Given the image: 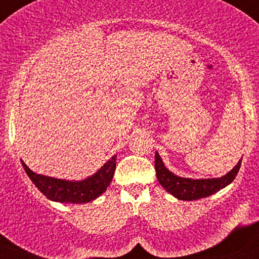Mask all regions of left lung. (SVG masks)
<instances>
[{"label":"left lung","instance_id":"left-lung-1","mask_svg":"<svg viewBox=\"0 0 259 259\" xmlns=\"http://www.w3.org/2000/svg\"><path fill=\"white\" fill-rule=\"evenodd\" d=\"M241 162L236 164L227 175L221 178H211V180H190V178H182L175 176L172 172L164 167L158 152L155 155V169L157 180L160 184L167 192L171 193L176 198L181 200H197V199L206 198L214 194L220 189L229 186L235 177L237 176L238 169L241 167Z\"/></svg>","mask_w":259,"mask_h":259}]
</instances>
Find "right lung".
<instances>
[{"instance_id":"1","label":"right lung","mask_w":259,"mask_h":259,"mask_svg":"<svg viewBox=\"0 0 259 259\" xmlns=\"http://www.w3.org/2000/svg\"><path fill=\"white\" fill-rule=\"evenodd\" d=\"M115 160L116 156H113L92 177L79 182L62 181L47 177V176L36 175L32 169L28 168L23 161H22V166H23L28 177L35 184L36 188L40 190L48 199L60 201V203L83 204L95 200L102 193L106 192L113 180V176H114Z\"/></svg>"}]
</instances>
